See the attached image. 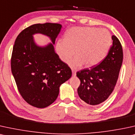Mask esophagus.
Returning a JSON list of instances; mask_svg holds the SVG:
<instances>
[{"instance_id":"1","label":"esophagus","mask_w":135,"mask_h":135,"mask_svg":"<svg viewBox=\"0 0 135 135\" xmlns=\"http://www.w3.org/2000/svg\"><path fill=\"white\" fill-rule=\"evenodd\" d=\"M72 76H76V70L72 69Z\"/></svg>"}]
</instances>
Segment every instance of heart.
I'll list each match as a JSON object with an SVG mask.
<instances>
[{
	"mask_svg": "<svg viewBox=\"0 0 135 135\" xmlns=\"http://www.w3.org/2000/svg\"><path fill=\"white\" fill-rule=\"evenodd\" d=\"M110 32L95 27H72L66 32L64 39H59L56 50L64 62L70 61L71 67H91L106 57L112 46Z\"/></svg>",
	"mask_w": 135,
	"mask_h": 135,
	"instance_id": "1",
	"label": "heart"
}]
</instances>
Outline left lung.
Wrapping results in <instances>:
<instances>
[{
	"mask_svg": "<svg viewBox=\"0 0 135 135\" xmlns=\"http://www.w3.org/2000/svg\"><path fill=\"white\" fill-rule=\"evenodd\" d=\"M112 40L108 55L100 64L76 72L80 80L78 96L88 105H97L105 101L117 84L123 54L118 38L113 35Z\"/></svg>",
	"mask_w": 135,
	"mask_h": 135,
	"instance_id": "8db88e82",
	"label": "left lung"
}]
</instances>
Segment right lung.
<instances>
[{
	"label": "right lung",
	"mask_w": 135,
	"mask_h": 135,
	"mask_svg": "<svg viewBox=\"0 0 135 135\" xmlns=\"http://www.w3.org/2000/svg\"><path fill=\"white\" fill-rule=\"evenodd\" d=\"M62 27L59 23H37L22 30L15 39L12 73L22 98L37 108H45L55 101L60 86L71 77V70L59 59L53 44L38 47L32 35L44 34L54 44Z\"/></svg>",
	"instance_id": "right-lung-1"
}]
</instances>
